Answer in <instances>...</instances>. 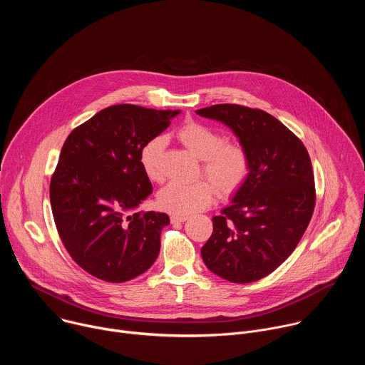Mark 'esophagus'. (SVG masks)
I'll list each match as a JSON object with an SVG mask.
<instances>
[{
  "instance_id": "1",
  "label": "esophagus",
  "mask_w": 365,
  "mask_h": 365,
  "mask_svg": "<svg viewBox=\"0 0 365 365\" xmlns=\"http://www.w3.org/2000/svg\"><path fill=\"white\" fill-rule=\"evenodd\" d=\"M187 220V217H180V215H172L170 221L172 224H178V222H185Z\"/></svg>"
}]
</instances>
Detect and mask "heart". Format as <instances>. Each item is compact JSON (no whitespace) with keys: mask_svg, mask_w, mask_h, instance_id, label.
Masks as SVG:
<instances>
[{"mask_svg":"<svg viewBox=\"0 0 365 365\" xmlns=\"http://www.w3.org/2000/svg\"><path fill=\"white\" fill-rule=\"evenodd\" d=\"M176 135L179 141L202 159V170L210 178L193 183H168L158 195L160 210L187 217L210 207L217 196V189L234 195L247 182L251 170V158L247 147L240 141H225V135L197 121L185 123ZM166 140L162 135L148 138L140 150V163L150 180L163 178L162 153Z\"/></svg>","mask_w":365,"mask_h":365,"instance_id":"obj_1","label":"heart"}]
</instances>
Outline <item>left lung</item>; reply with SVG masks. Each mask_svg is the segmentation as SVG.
Returning a JSON list of instances; mask_svg holds the SVG:
<instances>
[{
    "label": "left lung",
    "mask_w": 365,
    "mask_h": 365,
    "mask_svg": "<svg viewBox=\"0 0 365 365\" xmlns=\"http://www.w3.org/2000/svg\"><path fill=\"white\" fill-rule=\"evenodd\" d=\"M196 114L228 125L251 158L247 182L214 217L202 247L205 266L232 283L273 273L294 251L314 215L315 178L306 147L269 113L217 103Z\"/></svg>",
    "instance_id": "obj_1"
}]
</instances>
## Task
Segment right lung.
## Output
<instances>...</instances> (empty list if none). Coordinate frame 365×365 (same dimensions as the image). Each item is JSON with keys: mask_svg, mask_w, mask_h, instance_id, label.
I'll return each instance as SVG.
<instances>
[{"mask_svg": "<svg viewBox=\"0 0 365 365\" xmlns=\"http://www.w3.org/2000/svg\"><path fill=\"white\" fill-rule=\"evenodd\" d=\"M178 114L120 103L68 135L50 180L51 212L66 251L91 276L128 282L158 258L169 217L128 212L153 192L140 150Z\"/></svg>", "mask_w": 365, "mask_h": 365, "instance_id": "add662e5", "label": "right lung"}]
</instances>
